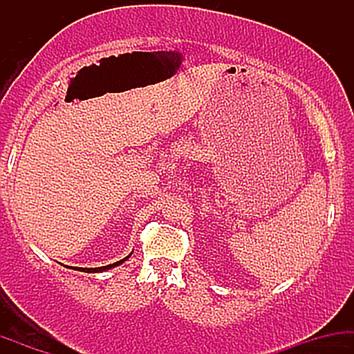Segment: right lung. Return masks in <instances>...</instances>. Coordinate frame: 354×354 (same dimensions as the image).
I'll use <instances>...</instances> for the list:
<instances>
[{
	"label": "right lung",
	"instance_id": "right-lung-1",
	"mask_svg": "<svg viewBox=\"0 0 354 354\" xmlns=\"http://www.w3.org/2000/svg\"><path fill=\"white\" fill-rule=\"evenodd\" d=\"M129 256H131V253H129L128 256H126V258L120 259V261L113 263V265H108V266H100V268H73V270H76V271H83V273H103V271H106V270H111V268H115V266H120V265H123V263L126 261V259L129 258Z\"/></svg>",
	"mask_w": 354,
	"mask_h": 354
}]
</instances>
